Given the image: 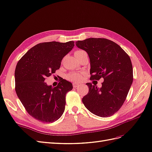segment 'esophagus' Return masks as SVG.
I'll use <instances>...</instances> for the list:
<instances>
[{
	"label": "esophagus",
	"instance_id": "esophagus-1",
	"mask_svg": "<svg viewBox=\"0 0 152 152\" xmlns=\"http://www.w3.org/2000/svg\"><path fill=\"white\" fill-rule=\"evenodd\" d=\"M78 86H79L78 84H77V83H73V87L76 88V87H77Z\"/></svg>",
	"mask_w": 152,
	"mask_h": 152
}]
</instances>
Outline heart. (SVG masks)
<instances>
[{"label":"heart","mask_w":152,"mask_h":152,"mask_svg":"<svg viewBox=\"0 0 152 152\" xmlns=\"http://www.w3.org/2000/svg\"><path fill=\"white\" fill-rule=\"evenodd\" d=\"M83 52H85V51L82 50H76L75 52V56H79ZM67 79L69 81H71V82H78L82 80V75L80 73L71 72V73H69L67 75Z\"/></svg>","instance_id":"heart-1"}]
</instances>
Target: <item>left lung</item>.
<instances>
[{
  "label": "left lung",
  "mask_w": 152,
  "mask_h": 152,
  "mask_svg": "<svg viewBox=\"0 0 152 152\" xmlns=\"http://www.w3.org/2000/svg\"><path fill=\"white\" fill-rule=\"evenodd\" d=\"M90 59L91 80L104 78L98 88L87 83L89 93L82 98L86 107L101 117L114 115L124 104L133 82L129 56L118 45L104 38H88L76 42Z\"/></svg>",
  "instance_id": "8db88e82"
}]
</instances>
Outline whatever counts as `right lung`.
<instances>
[{
    "label": "right lung",
    "instance_id": "add662e5",
    "mask_svg": "<svg viewBox=\"0 0 152 152\" xmlns=\"http://www.w3.org/2000/svg\"><path fill=\"white\" fill-rule=\"evenodd\" d=\"M75 42L52 41L30 48L17 63L15 70V91L28 113L42 122L57 121L65 111L66 94L72 84L61 79L55 87L45 82L60 68L64 56Z\"/></svg>",
    "mask_w": 152,
    "mask_h": 152
}]
</instances>
